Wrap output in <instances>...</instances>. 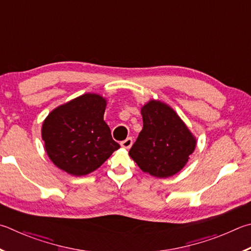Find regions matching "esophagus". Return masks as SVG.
<instances>
[{
	"instance_id": "esophagus-1",
	"label": "esophagus",
	"mask_w": 251,
	"mask_h": 251,
	"mask_svg": "<svg viewBox=\"0 0 251 251\" xmlns=\"http://www.w3.org/2000/svg\"><path fill=\"white\" fill-rule=\"evenodd\" d=\"M131 145H133V138L128 137L126 138L125 140H123L121 143V146L123 148H126V149H129L131 147Z\"/></svg>"
}]
</instances>
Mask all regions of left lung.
<instances>
[{"label":"left lung","mask_w":251,"mask_h":251,"mask_svg":"<svg viewBox=\"0 0 251 251\" xmlns=\"http://www.w3.org/2000/svg\"><path fill=\"white\" fill-rule=\"evenodd\" d=\"M141 115L143 130L129 156L150 176L176 175L188 162L197 141L176 113L165 103L150 101L141 108Z\"/></svg>","instance_id":"left-lung-1"}]
</instances>
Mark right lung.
<instances>
[{"mask_svg": "<svg viewBox=\"0 0 251 251\" xmlns=\"http://www.w3.org/2000/svg\"><path fill=\"white\" fill-rule=\"evenodd\" d=\"M106 101L83 94L57 107L43 124L42 136L51 161L72 176L97 170L121 147L103 120Z\"/></svg>", "mask_w": 251, "mask_h": 251, "instance_id": "obj_1", "label": "right lung"}]
</instances>
